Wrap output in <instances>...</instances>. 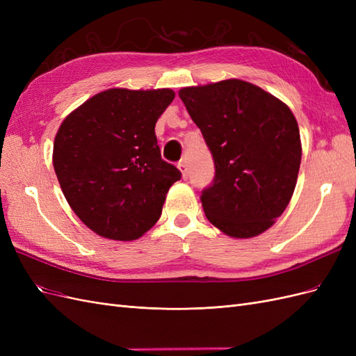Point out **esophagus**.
<instances>
[{
	"label": "esophagus",
	"instance_id": "1",
	"mask_svg": "<svg viewBox=\"0 0 356 356\" xmlns=\"http://www.w3.org/2000/svg\"><path fill=\"white\" fill-rule=\"evenodd\" d=\"M178 169L181 170V175L184 179L188 178V168H187V161L186 160H181L178 163Z\"/></svg>",
	"mask_w": 356,
	"mask_h": 356
}]
</instances>
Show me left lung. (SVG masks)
Here are the masks:
<instances>
[{"label":"left lung","mask_w":356,"mask_h":356,"mask_svg":"<svg viewBox=\"0 0 356 356\" xmlns=\"http://www.w3.org/2000/svg\"><path fill=\"white\" fill-rule=\"evenodd\" d=\"M178 95L213 157V184L200 197L209 222L236 239L270 229L297 184L301 141L293 111L238 79L190 86Z\"/></svg>","instance_id":"1"}]
</instances>
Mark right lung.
Here are the masks:
<instances>
[{
	"mask_svg": "<svg viewBox=\"0 0 356 356\" xmlns=\"http://www.w3.org/2000/svg\"><path fill=\"white\" fill-rule=\"evenodd\" d=\"M170 89L96 93L70 113L53 144V168L75 215L96 234L135 241L157 222L181 172L161 160L156 122Z\"/></svg>",
	"mask_w": 356,
	"mask_h": 356,
	"instance_id": "add662e5",
	"label": "right lung"
}]
</instances>
